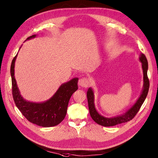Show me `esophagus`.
Segmentation results:
<instances>
[{"label": "esophagus", "instance_id": "34e87169", "mask_svg": "<svg viewBox=\"0 0 158 158\" xmlns=\"http://www.w3.org/2000/svg\"><path fill=\"white\" fill-rule=\"evenodd\" d=\"M89 80L86 77H84V78H80L78 81V84L80 86L83 87V88H87L89 85Z\"/></svg>", "mask_w": 158, "mask_h": 158}]
</instances>
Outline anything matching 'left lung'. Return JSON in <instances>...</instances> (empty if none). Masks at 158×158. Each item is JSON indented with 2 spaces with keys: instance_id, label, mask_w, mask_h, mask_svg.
Here are the masks:
<instances>
[{
  "instance_id": "obj_1",
  "label": "left lung",
  "mask_w": 158,
  "mask_h": 158,
  "mask_svg": "<svg viewBox=\"0 0 158 158\" xmlns=\"http://www.w3.org/2000/svg\"><path fill=\"white\" fill-rule=\"evenodd\" d=\"M139 60L142 64V69L143 72V88L139 98L137 99L136 102L134 104L133 106L127 111L126 113L123 114L120 116L107 118L100 114L95 109L94 106V92L91 88H89L87 91V99L88 104V109H89L90 114L92 118L97 123V124L104 127H110L114 126L123 123L128 122L134 118L136 114L139 110L141 105H143L144 101L147 97L149 88V81L148 77V63L146 57L143 53H141L139 57Z\"/></svg>"
}]
</instances>
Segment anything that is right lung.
<instances>
[{"mask_svg":"<svg viewBox=\"0 0 158 158\" xmlns=\"http://www.w3.org/2000/svg\"><path fill=\"white\" fill-rule=\"evenodd\" d=\"M35 37L36 35H33L27 38L26 40ZM17 54L12 60L10 66L12 92L15 105L24 117L33 124L44 127H49L60 124L66 117L71 96L78 90V78H74L61 84L53 97L47 101L40 103L27 101L21 95L15 78V62Z\"/></svg>","mask_w":158,"mask_h":158,"instance_id":"right-lung-1","label":"right lung"}]
</instances>
